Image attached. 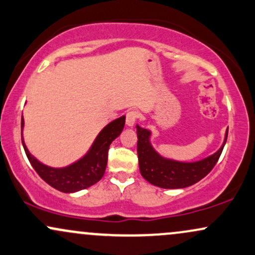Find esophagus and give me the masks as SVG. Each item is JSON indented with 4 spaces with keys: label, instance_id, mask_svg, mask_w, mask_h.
Wrapping results in <instances>:
<instances>
[{
    "label": "esophagus",
    "instance_id": "1",
    "mask_svg": "<svg viewBox=\"0 0 255 255\" xmlns=\"http://www.w3.org/2000/svg\"><path fill=\"white\" fill-rule=\"evenodd\" d=\"M137 118H139V113H137V111L129 110L127 113V115H126V124H127V126H129V127H131V126L135 124Z\"/></svg>",
    "mask_w": 255,
    "mask_h": 255
}]
</instances>
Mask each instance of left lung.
Instances as JSON below:
<instances>
[{"instance_id":"obj_1","label":"left lung","mask_w":255,"mask_h":255,"mask_svg":"<svg viewBox=\"0 0 255 255\" xmlns=\"http://www.w3.org/2000/svg\"><path fill=\"white\" fill-rule=\"evenodd\" d=\"M136 134L140 174L147 182L166 189L186 188L206 176L218 162L228 137L227 130L223 145L212 156L198 162L183 163L166 159L158 154L150 144V130L136 126Z\"/></svg>"}]
</instances>
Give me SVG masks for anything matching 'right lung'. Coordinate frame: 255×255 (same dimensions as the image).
I'll return each instance as SVG.
<instances>
[{
  "mask_svg": "<svg viewBox=\"0 0 255 255\" xmlns=\"http://www.w3.org/2000/svg\"><path fill=\"white\" fill-rule=\"evenodd\" d=\"M125 122L126 116H121L120 119L114 120L109 125L105 126L96 137L92 147L87 152L86 156L66 168H50V166L42 164L33 156H31L22 139V127H24L22 118L21 141L31 165L46 183L60 192L74 193L91 187L103 177L105 168H107L108 151H109L110 144L121 134L125 127Z\"/></svg>",
  "mask_w": 255,
  "mask_h": 255,
  "instance_id": "obj_1",
  "label": "right lung"
}]
</instances>
